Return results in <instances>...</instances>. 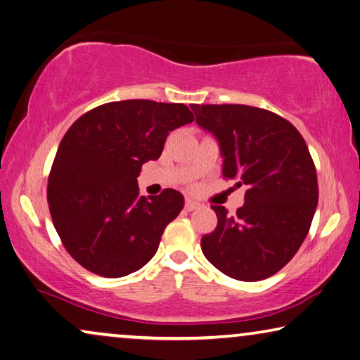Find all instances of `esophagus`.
Masks as SVG:
<instances>
[{"label":"esophagus","mask_w":360,"mask_h":360,"mask_svg":"<svg viewBox=\"0 0 360 360\" xmlns=\"http://www.w3.org/2000/svg\"><path fill=\"white\" fill-rule=\"evenodd\" d=\"M201 207V202L195 201V199H186L185 201V209L186 211H196V209Z\"/></svg>","instance_id":"obj_1"}]
</instances>
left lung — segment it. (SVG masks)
I'll return each mask as SVG.
<instances>
[{
	"mask_svg": "<svg viewBox=\"0 0 360 360\" xmlns=\"http://www.w3.org/2000/svg\"><path fill=\"white\" fill-rule=\"evenodd\" d=\"M196 122L217 138L224 179L246 185L235 215L212 204L217 226L201 250L220 272L241 281L269 278L288 264L311 229L319 202L315 165L296 127L246 104H193Z\"/></svg>",
	"mask_w": 360,
	"mask_h": 360,
	"instance_id": "obj_1",
	"label": "left lung"
}]
</instances>
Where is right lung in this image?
<instances>
[{"label": "right lung", "mask_w": 360, "mask_h": 360, "mask_svg": "<svg viewBox=\"0 0 360 360\" xmlns=\"http://www.w3.org/2000/svg\"><path fill=\"white\" fill-rule=\"evenodd\" d=\"M193 120L185 104L125 99L88 110L65 131L46 196L54 229L82 267L119 278L151 261L184 196L172 188L140 196L136 176L161 156L169 131Z\"/></svg>", "instance_id": "right-lung-1"}]
</instances>
